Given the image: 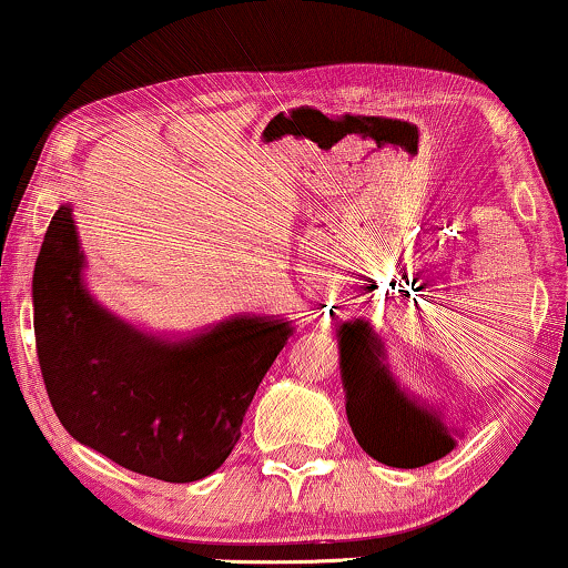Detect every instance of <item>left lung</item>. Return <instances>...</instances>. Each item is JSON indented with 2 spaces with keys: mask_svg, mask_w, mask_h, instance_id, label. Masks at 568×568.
I'll use <instances>...</instances> for the list:
<instances>
[{
  "mask_svg": "<svg viewBox=\"0 0 568 568\" xmlns=\"http://www.w3.org/2000/svg\"><path fill=\"white\" fill-rule=\"evenodd\" d=\"M341 367L346 414L358 445L372 458L398 469L437 462L454 448L440 419L412 404L379 364V343L362 322L341 327Z\"/></svg>",
  "mask_w": 568,
  "mask_h": 568,
  "instance_id": "1",
  "label": "left lung"
}]
</instances>
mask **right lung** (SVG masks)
Listing matches in <instances>:
<instances>
[{
	"instance_id": "add662e5",
	"label": "right lung",
	"mask_w": 568,
	"mask_h": 568,
	"mask_svg": "<svg viewBox=\"0 0 568 568\" xmlns=\"http://www.w3.org/2000/svg\"><path fill=\"white\" fill-rule=\"evenodd\" d=\"M70 206L33 270L36 356L62 427L114 464L164 483L212 475L241 437L291 322L239 317L191 341H156L93 304Z\"/></svg>"
}]
</instances>
